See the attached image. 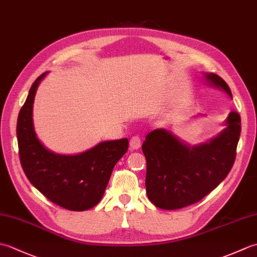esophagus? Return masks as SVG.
<instances>
[{"label": "esophagus", "instance_id": "1", "mask_svg": "<svg viewBox=\"0 0 257 257\" xmlns=\"http://www.w3.org/2000/svg\"><path fill=\"white\" fill-rule=\"evenodd\" d=\"M129 145H130V149L132 150L139 149L141 147V138L139 136H134V137H132V139H130Z\"/></svg>", "mask_w": 257, "mask_h": 257}]
</instances>
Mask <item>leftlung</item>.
Masks as SVG:
<instances>
[{
  "instance_id": "8db88e82",
  "label": "left lung",
  "mask_w": 257,
  "mask_h": 257,
  "mask_svg": "<svg viewBox=\"0 0 257 257\" xmlns=\"http://www.w3.org/2000/svg\"><path fill=\"white\" fill-rule=\"evenodd\" d=\"M211 85L226 91L230 87L216 74H206ZM226 128L210 143L190 147L165 129L148 134L143 144L147 160L146 189L149 200L163 210L194 204L214 190L234 165L241 134V117L233 110Z\"/></svg>"
}]
</instances>
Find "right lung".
I'll use <instances>...</instances> for the list:
<instances>
[{
  "label": "right lung",
  "instance_id": "add662e5",
  "mask_svg": "<svg viewBox=\"0 0 257 257\" xmlns=\"http://www.w3.org/2000/svg\"><path fill=\"white\" fill-rule=\"evenodd\" d=\"M46 73L33 83L21 108L16 135L22 168L30 182L59 206L85 211L98 204L113 167L128 150V139L103 141L76 156H62L47 150L37 139L32 110L35 92Z\"/></svg>",
  "mask_w": 257,
  "mask_h": 257
}]
</instances>
